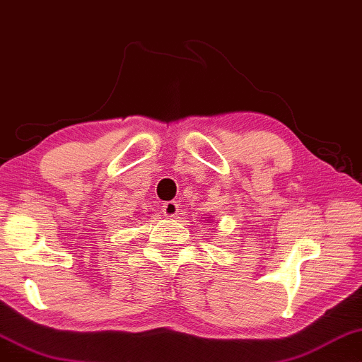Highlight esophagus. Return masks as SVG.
<instances>
[{
  "label": "esophagus",
  "instance_id": "esophagus-1",
  "mask_svg": "<svg viewBox=\"0 0 362 362\" xmlns=\"http://www.w3.org/2000/svg\"><path fill=\"white\" fill-rule=\"evenodd\" d=\"M179 208L180 204L177 202H165L163 204V213L164 216H167V218H175V216L179 214Z\"/></svg>",
  "mask_w": 362,
  "mask_h": 362
}]
</instances>
